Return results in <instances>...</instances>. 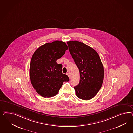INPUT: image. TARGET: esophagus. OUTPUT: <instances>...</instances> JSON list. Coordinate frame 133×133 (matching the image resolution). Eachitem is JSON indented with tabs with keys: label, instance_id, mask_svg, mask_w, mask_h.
Listing matches in <instances>:
<instances>
[{
	"label": "esophagus",
	"instance_id": "obj_1",
	"mask_svg": "<svg viewBox=\"0 0 133 133\" xmlns=\"http://www.w3.org/2000/svg\"><path fill=\"white\" fill-rule=\"evenodd\" d=\"M67 75H68V77H69V78H70V77H71V76H70V74L69 72H68L67 73Z\"/></svg>",
	"mask_w": 133,
	"mask_h": 133
}]
</instances>
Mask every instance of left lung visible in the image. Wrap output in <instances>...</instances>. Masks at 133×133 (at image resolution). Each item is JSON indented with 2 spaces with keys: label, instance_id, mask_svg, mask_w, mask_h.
Masks as SVG:
<instances>
[{
  "label": "left lung",
  "instance_id": "8db88e82",
  "mask_svg": "<svg viewBox=\"0 0 133 133\" xmlns=\"http://www.w3.org/2000/svg\"><path fill=\"white\" fill-rule=\"evenodd\" d=\"M69 51L80 73L79 84L74 87L77 97L90 100L99 91L104 78V68L98 53L78 41L67 42Z\"/></svg>",
  "mask_w": 133,
  "mask_h": 133
}]
</instances>
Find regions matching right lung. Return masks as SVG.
Here are the masks:
<instances>
[{
    "instance_id": "obj_1",
    "label": "right lung",
    "mask_w": 133,
    "mask_h": 133,
    "mask_svg": "<svg viewBox=\"0 0 133 133\" xmlns=\"http://www.w3.org/2000/svg\"><path fill=\"white\" fill-rule=\"evenodd\" d=\"M68 49L64 42L56 40L41 46L33 54L30 77L34 88L41 96H56L63 82L69 81L68 76L62 72V64L56 62Z\"/></svg>"
}]
</instances>
